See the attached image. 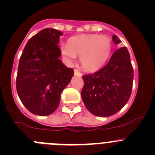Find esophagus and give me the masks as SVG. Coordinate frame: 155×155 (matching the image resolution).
Instances as JSON below:
<instances>
[{"label": "esophagus", "instance_id": "esophagus-1", "mask_svg": "<svg viewBox=\"0 0 155 155\" xmlns=\"http://www.w3.org/2000/svg\"><path fill=\"white\" fill-rule=\"evenodd\" d=\"M74 74H75V76H82V73H81L79 70H77V69H75L74 70Z\"/></svg>", "mask_w": 155, "mask_h": 155}]
</instances>
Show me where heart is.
<instances>
[{
  "label": "heart",
  "instance_id": "heart-1",
  "mask_svg": "<svg viewBox=\"0 0 155 155\" xmlns=\"http://www.w3.org/2000/svg\"><path fill=\"white\" fill-rule=\"evenodd\" d=\"M111 39L105 35L82 34L68 40L62 45L60 52L68 63H73L76 56H80L81 65L86 70L95 71L100 69L111 54Z\"/></svg>",
  "mask_w": 155,
  "mask_h": 155
}]
</instances>
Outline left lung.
<instances>
[{"label": "left lung", "mask_w": 155, "mask_h": 155, "mask_svg": "<svg viewBox=\"0 0 155 155\" xmlns=\"http://www.w3.org/2000/svg\"><path fill=\"white\" fill-rule=\"evenodd\" d=\"M115 44L121 40L112 36ZM84 86L81 95L85 106L94 115L108 117L120 111L131 94L134 72L126 47H121L111 56L106 66L82 76Z\"/></svg>", "instance_id": "obj_1"}]
</instances>
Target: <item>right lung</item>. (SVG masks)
<instances>
[{
    "instance_id": "obj_1",
    "label": "right lung",
    "mask_w": 155,
    "mask_h": 155,
    "mask_svg": "<svg viewBox=\"0 0 155 155\" xmlns=\"http://www.w3.org/2000/svg\"><path fill=\"white\" fill-rule=\"evenodd\" d=\"M63 33L43 29L28 40L19 61L16 86L21 102L31 113L41 116L54 112L60 95L74 71L59 57L58 47Z\"/></svg>"
}]
</instances>
